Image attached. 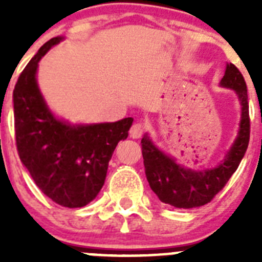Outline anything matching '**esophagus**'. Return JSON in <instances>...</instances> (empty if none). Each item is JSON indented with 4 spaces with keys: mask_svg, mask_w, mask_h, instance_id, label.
<instances>
[{
    "mask_svg": "<svg viewBox=\"0 0 262 262\" xmlns=\"http://www.w3.org/2000/svg\"><path fill=\"white\" fill-rule=\"evenodd\" d=\"M143 133H144V126L142 123H135L129 129V136L133 139H139L143 135Z\"/></svg>",
    "mask_w": 262,
    "mask_h": 262,
    "instance_id": "1",
    "label": "esophagus"
}]
</instances>
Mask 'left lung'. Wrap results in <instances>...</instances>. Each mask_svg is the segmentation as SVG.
I'll return each instance as SVG.
<instances>
[{"instance_id": "obj_1", "label": "left lung", "mask_w": 262, "mask_h": 262, "mask_svg": "<svg viewBox=\"0 0 262 262\" xmlns=\"http://www.w3.org/2000/svg\"><path fill=\"white\" fill-rule=\"evenodd\" d=\"M221 86L232 89L242 107L237 136L226 156L214 168L194 170L185 168L155 145L145 134L142 139L145 176L161 202L177 209H194L209 203L228 182L239 166L249 143V106L247 84L233 64H227Z\"/></svg>"}]
</instances>
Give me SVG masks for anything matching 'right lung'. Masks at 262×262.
I'll list each match as a JSON object with an SVG mask.
<instances>
[{
    "mask_svg": "<svg viewBox=\"0 0 262 262\" xmlns=\"http://www.w3.org/2000/svg\"><path fill=\"white\" fill-rule=\"evenodd\" d=\"M62 39L56 36L41 46L20 73L13 92L14 126L19 159L36 186L57 205L76 209L98 195L113 152L127 139L134 119L71 124L53 114L36 72L41 57Z\"/></svg>",
    "mask_w": 262,
    "mask_h": 262,
    "instance_id": "right-lung-1",
    "label": "right lung"
}]
</instances>
